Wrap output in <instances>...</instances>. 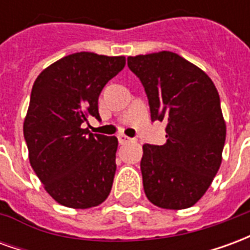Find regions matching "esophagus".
Here are the masks:
<instances>
[{"label":"esophagus","mask_w":250,"mask_h":250,"mask_svg":"<svg viewBox=\"0 0 250 250\" xmlns=\"http://www.w3.org/2000/svg\"><path fill=\"white\" fill-rule=\"evenodd\" d=\"M118 141H119L120 145H125V143H127V142L131 141V138L123 135V134H120V135H118Z\"/></svg>","instance_id":"34e87169"}]
</instances>
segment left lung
Wrapping results in <instances>:
<instances>
[{"label": "left lung", "instance_id": "8db88e82", "mask_svg": "<svg viewBox=\"0 0 250 250\" xmlns=\"http://www.w3.org/2000/svg\"><path fill=\"white\" fill-rule=\"evenodd\" d=\"M148 99L151 122L166 123L163 146L145 145L143 188L163 209H188L209 188L221 165L226 125L210 77L168 51L127 59Z\"/></svg>", "mask_w": 250, "mask_h": 250}]
</instances>
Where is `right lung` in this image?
I'll use <instances>...</instances> for the list:
<instances>
[{
	"instance_id": "add662e5",
	"label": "right lung",
	"mask_w": 250,
	"mask_h": 250,
	"mask_svg": "<svg viewBox=\"0 0 250 250\" xmlns=\"http://www.w3.org/2000/svg\"><path fill=\"white\" fill-rule=\"evenodd\" d=\"M125 65L123 56L79 52L53 62L33 84L24 122L29 161L62 206L93 208L111 191L118 139L91 134L84 123L100 120L99 95Z\"/></svg>"
}]
</instances>
